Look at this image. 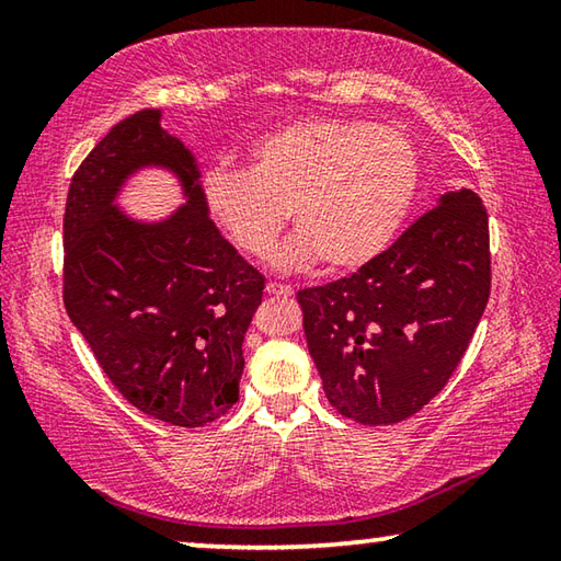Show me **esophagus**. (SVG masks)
Instances as JSON below:
<instances>
[{
    "label": "esophagus",
    "instance_id": "esophagus-1",
    "mask_svg": "<svg viewBox=\"0 0 561 561\" xmlns=\"http://www.w3.org/2000/svg\"><path fill=\"white\" fill-rule=\"evenodd\" d=\"M270 294V297H291L294 289L289 287V284H277V282H270L267 289H264Z\"/></svg>",
    "mask_w": 561,
    "mask_h": 561
}]
</instances>
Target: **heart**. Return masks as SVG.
<instances>
[{
  "instance_id": "1",
  "label": "heart",
  "mask_w": 561,
  "mask_h": 561,
  "mask_svg": "<svg viewBox=\"0 0 561 561\" xmlns=\"http://www.w3.org/2000/svg\"><path fill=\"white\" fill-rule=\"evenodd\" d=\"M421 183L401 128L356 118H301L247 148V170L213 168L205 210L237 250L264 257L291 215L299 232L274 254L297 270L321 257L336 272L371 264L393 244Z\"/></svg>"
}]
</instances>
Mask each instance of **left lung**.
Segmentation results:
<instances>
[{"instance_id": "8db88e82", "label": "left lung", "mask_w": 561, "mask_h": 561, "mask_svg": "<svg viewBox=\"0 0 561 561\" xmlns=\"http://www.w3.org/2000/svg\"><path fill=\"white\" fill-rule=\"evenodd\" d=\"M488 297L485 207L472 190L445 193L381 257L297 294L329 403L360 425L421 411L458 368Z\"/></svg>"}]
</instances>
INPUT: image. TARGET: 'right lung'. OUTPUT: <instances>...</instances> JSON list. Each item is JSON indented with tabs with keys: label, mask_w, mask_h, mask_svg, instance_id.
<instances>
[{
	"label": "right lung",
	"mask_w": 561,
	"mask_h": 561,
	"mask_svg": "<svg viewBox=\"0 0 561 561\" xmlns=\"http://www.w3.org/2000/svg\"><path fill=\"white\" fill-rule=\"evenodd\" d=\"M144 169L173 174L184 195L158 221L117 203ZM64 250V307L130 405L180 428L230 411L264 277L210 220L197 158L163 111L118 121L76 170Z\"/></svg>",
	"instance_id": "1"
}]
</instances>
